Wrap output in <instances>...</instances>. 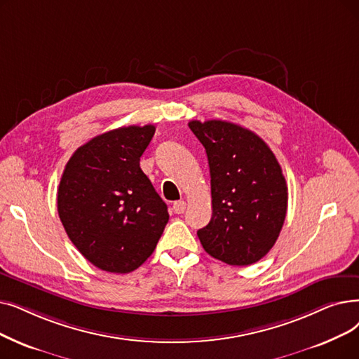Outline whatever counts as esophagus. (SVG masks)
<instances>
[{
  "instance_id": "1",
  "label": "esophagus",
  "mask_w": 359,
  "mask_h": 359,
  "mask_svg": "<svg viewBox=\"0 0 359 359\" xmlns=\"http://www.w3.org/2000/svg\"><path fill=\"white\" fill-rule=\"evenodd\" d=\"M186 210V202L184 201H176L173 202V211L176 214H183Z\"/></svg>"
}]
</instances>
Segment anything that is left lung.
<instances>
[{"instance_id": "obj_1", "label": "left lung", "mask_w": 359, "mask_h": 359, "mask_svg": "<svg viewBox=\"0 0 359 359\" xmlns=\"http://www.w3.org/2000/svg\"><path fill=\"white\" fill-rule=\"evenodd\" d=\"M204 145L211 176L212 217L198 230L202 248L229 266H251L267 255L283 227L287 184L276 155L239 124L189 121Z\"/></svg>"}]
</instances>
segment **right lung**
<instances>
[{
  "label": "right lung",
  "mask_w": 359,
  "mask_h": 359,
  "mask_svg": "<svg viewBox=\"0 0 359 359\" xmlns=\"http://www.w3.org/2000/svg\"><path fill=\"white\" fill-rule=\"evenodd\" d=\"M155 126H128L92 137L66 164L57 192L67 236L93 266L108 273L141 267L168 222L165 202L139 161Z\"/></svg>",
  "instance_id": "add662e5"
}]
</instances>
